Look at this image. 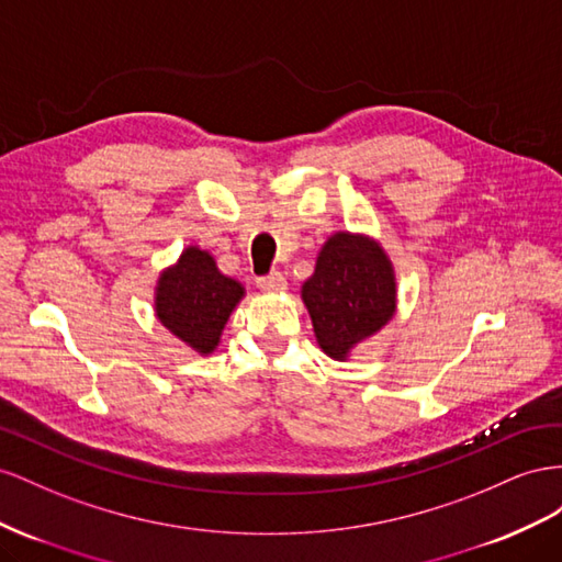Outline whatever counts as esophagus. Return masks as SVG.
<instances>
[{
    "instance_id": "obj_1",
    "label": "esophagus",
    "mask_w": 562,
    "mask_h": 562,
    "mask_svg": "<svg viewBox=\"0 0 562 562\" xmlns=\"http://www.w3.org/2000/svg\"><path fill=\"white\" fill-rule=\"evenodd\" d=\"M259 286L263 292H284L286 290V278L282 276V272H270V276H263L259 278Z\"/></svg>"
}]
</instances>
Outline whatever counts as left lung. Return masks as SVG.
I'll use <instances>...</instances> for the list:
<instances>
[{"instance_id": "8db88e82", "label": "left lung", "mask_w": 562, "mask_h": 562, "mask_svg": "<svg viewBox=\"0 0 562 562\" xmlns=\"http://www.w3.org/2000/svg\"><path fill=\"white\" fill-rule=\"evenodd\" d=\"M315 341L325 356L348 362L352 350L386 327L397 311L395 268L379 239L339 231L317 251L301 284Z\"/></svg>"}]
</instances>
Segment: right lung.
Wrapping results in <instances>:
<instances>
[{
  "label": "right lung",
  "instance_id": "1",
  "mask_svg": "<svg viewBox=\"0 0 562 562\" xmlns=\"http://www.w3.org/2000/svg\"><path fill=\"white\" fill-rule=\"evenodd\" d=\"M245 294V284L223 276L210 251L188 245L159 272L153 311L169 334L206 358L218 348L223 329Z\"/></svg>",
  "mask_w": 562,
  "mask_h": 562
}]
</instances>
